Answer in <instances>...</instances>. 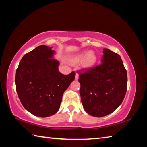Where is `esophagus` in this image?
Listing matches in <instances>:
<instances>
[{
  "label": "esophagus",
  "instance_id": "34e87169",
  "mask_svg": "<svg viewBox=\"0 0 147 147\" xmlns=\"http://www.w3.org/2000/svg\"><path fill=\"white\" fill-rule=\"evenodd\" d=\"M78 76H79L78 74L77 73H76V74H75V80H78Z\"/></svg>",
  "mask_w": 147,
  "mask_h": 147
}]
</instances>
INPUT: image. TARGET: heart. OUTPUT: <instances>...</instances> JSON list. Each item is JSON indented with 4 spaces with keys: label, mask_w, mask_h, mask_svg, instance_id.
Listing matches in <instances>:
<instances>
[{
    "label": "heart",
    "mask_w": 147,
    "mask_h": 147,
    "mask_svg": "<svg viewBox=\"0 0 147 147\" xmlns=\"http://www.w3.org/2000/svg\"><path fill=\"white\" fill-rule=\"evenodd\" d=\"M73 63H79L83 61L84 65L86 67L93 66L97 60V57L93 52H83L72 56L70 59Z\"/></svg>",
    "instance_id": "b5f03b06"
}]
</instances>
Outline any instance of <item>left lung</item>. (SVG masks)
Masks as SVG:
<instances>
[{
  "instance_id": "left-lung-1",
  "label": "left lung",
  "mask_w": 147,
  "mask_h": 147,
  "mask_svg": "<svg viewBox=\"0 0 147 147\" xmlns=\"http://www.w3.org/2000/svg\"><path fill=\"white\" fill-rule=\"evenodd\" d=\"M100 65L78 73L84 109L96 117L108 115L121 105L127 89V73L121 56L103 49Z\"/></svg>"
}]
</instances>
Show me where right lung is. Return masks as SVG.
Listing matches in <instances>:
<instances>
[{
    "label": "right lung",
    "mask_w": 147,
    "mask_h": 147,
    "mask_svg": "<svg viewBox=\"0 0 147 147\" xmlns=\"http://www.w3.org/2000/svg\"><path fill=\"white\" fill-rule=\"evenodd\" d=\"M52 47L40 45L26 54L16 73V86L21 104L39 117L55 114L60 107L64 91L75 78L72 72L64 75L58 71Z\"/></svg>",
    "instance_id": "obj_1"
}]
</instances>
